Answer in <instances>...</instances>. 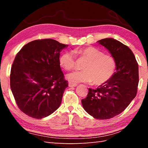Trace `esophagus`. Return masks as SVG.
Listing matches in <instances>:
<instances>
[{
	"label": "esophagus",
	"mask_w": 148,
	"mask_h": 148,
	"mask_svg": "<svg viewBox=\"0 0 148 148\" xmlns=\"http://www.w3.org/2000/svg\"><path fill=\"white\" fill-rule=\"evenodd\" d=\"M69 86L70 87H76L77 86V84H75V83H72L69 82Z\"/></svg>",
	"instance_id": "esophagus-1"
}]
</instances>
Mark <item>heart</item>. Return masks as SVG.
<instances>
[{"instance_id":"obj_1","label":"heart","mask_w":148,"mask_h":148,"mask_svg":"<svg viewBox=\"0 0 148 148\" xmlns=\"http://www.w3.org/2000/svg\"><path fill=\"white\" fill-rule=\"evenodd\" d=\"M74 53L79 59L87 62L83 65V71L68 74L67 79L71 83L93 82L94 85L99 86L108 82L114 74L117 64L112 56L105 55L93 47L74 50ZM59 64L64 70L71 71L76 66V55L72 51H65L60 56Z\"/></svg>"}]
</instances>
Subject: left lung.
I'll return each mask as SVG.
<instances>
[{
    "mask_svg": "<svg viewBox=\"0 0 148 148\" xmlns=\"http://www.w3.org/2000/svg\"><path fill=\"white\" fill-rule=\"evenodd\" d=\"M98 42L111 53L116 61L114 74L97 89L89 88L86 98L81 102L84 110L93 118L108 119L118 115L130 104L137 92L139 67L132 50L112 38Z\"/></svg>",
    "mask_w": 148,
    "mask_h": 148,
    "instance_id": "obj_1",
    "label": "left lung"
}]
</instances>
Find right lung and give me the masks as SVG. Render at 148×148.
<instances>
[{
	"mask_svg": "<svg viewBox=\"0 0 148 148\" xmlns=\"http://www.w3.org/2000/svg\"><path fill=\"white\" fill-rule=\"evenodd\" d=\"M67 46L54 39H37L16 55L11 89L19 109L30 117H46L60 105L68 83L60 66V53Z\"/></svg>",
	"mask_w": 148,
	"mask_h": 148,
	"instance_id": "add662e5",
	"label": "right lung"
}]
</instances>
